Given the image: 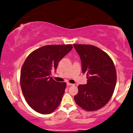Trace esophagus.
<instances>
[{"mask_svg":"<svg viewBox=\"0 0 133 133\" xmlns=\"http://www.w3.org/2000/svg\"><path fill=\"white\" fill-rule=\"evenodd\" d=\"M66 84H67V85H74L73 84H71V83H67Z\"/></svg>","mask_w":133,"mask_h":133,"instance_id":"34e87169","label":"esophagus"}]
</instances>
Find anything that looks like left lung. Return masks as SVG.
Masks as SVG:
<instances>
[{
    "mask_svg": "<svg viewBox=\"0 0 133 133\" xmlns=\"http://www.w3.org/2000/svg\"><path fill=\"white\" fill-rule=\"evenodd\" d=\"M81 61L82 71L87 73L86 84H79L74 100L88 111L103 107L111 99L116 83L113 61L107 53L95 46L74 44Z\"/></svg>",
    "mask_w": 133,
    "mask_h": 133,
    "instance_id": "left-lung-1",
    "label": "left lung"
}]
</instances>
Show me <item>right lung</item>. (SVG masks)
<instances>
[{"mask_svg":"<svg viewBox=\"0 0 133 133\" xmlns=\"http://www.w3.org/2000/svg\"><path fill=\"white\" fill-rule=\"evenodd\" d=\"M72 48L71 44L44 46L26 58L21 68L20 84L26 102L35 111L49 114L59 105L66 84L54 80L51 71L56 70L59 62Z\"/></svg>","mask_w":133,"mask_h":133,"instance_id":"obj_1","label":"right lung"}]
</instances>
